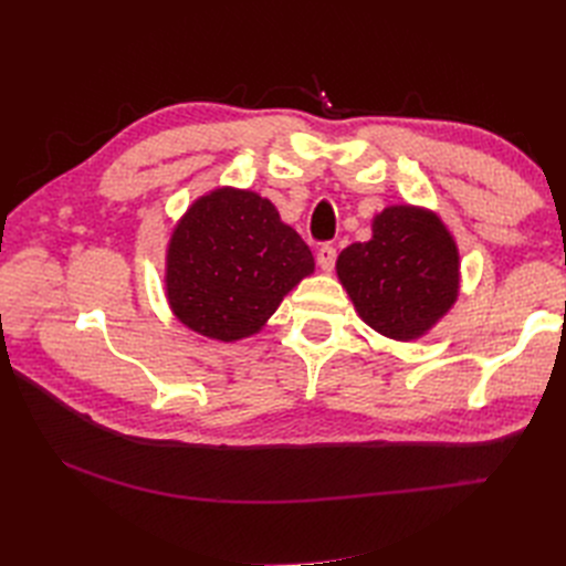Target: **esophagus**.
Here are the masks:
<instances>
[{
  "label": "esophagus",
  "mask_w": 566,
  "mask_h": 566,
  "mask_svg": "<svg viewBox=\"0 0 566 566\" xmlns=\"http://www.w3.org/2000/svg\"><path fill=\"white\" fill-rule=\"evenodd\" d=\"M335 260H337V250H335L333 245H323V248L318 250V254H316V262H318V266H321L325 273L333 271Z\"/></svg>",
  "instance_id": "obj_1"
}]
</instances>
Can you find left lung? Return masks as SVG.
I'll return each instance as SVG.
<instances>
[{"mask_svg":"<svg viewBox=\"0 0 566 566\" xmlns=\"http://www.w3.org/2000/svg\"><path fill=\"white\" fill-rule=\"evenodd\" d=\"M337 279L373 331L408 342L455 304L460 256L434 212L391 205L373 219L370 241L339 252Z\"/></svg>","mask_w":566,"mask_h":566,"instance_id":"8db88e82","label":"left lung"}]
</instances>
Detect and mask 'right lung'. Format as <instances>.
Here are the masks:
<instances>
[{
    "instance_id": "1",
    "label": "right lung",
    "mask_w": 566,
    "mask_h": 566,
    "mask_svg": "<svg viewBox=\"0 0 566 566\" xmlns=\"http://www.w3.org/2000/svg\"><path fill=\"white\" fill-rule=\"evenodd\" d=\"M310 273V245L283 224L273 202L224 186L179 219L167 245L165 290L186 328L235 342L260 333Z\"/></svg>"
}]
</instances>
